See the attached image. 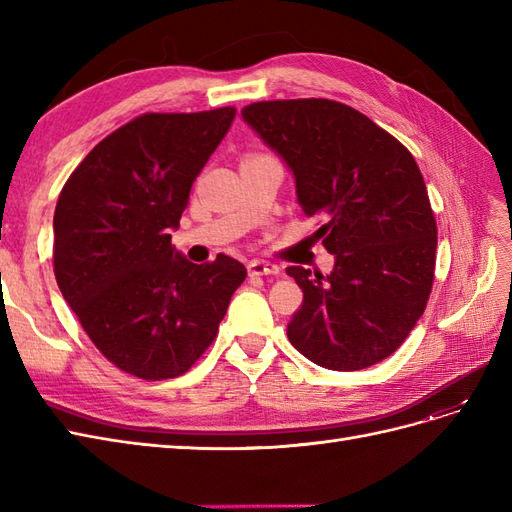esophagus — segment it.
I'll list each match as a JSON object with an SVG mask.
<instances>
[{"label": "esophagus", "instance_id": "1", "mask_svg": "<svg viewBox=\"0 0 512 512\" xmlns=\"http://www.w3.org/2000/svg\"><path fill=\"white\" fill-rule=\"evenodd\" d=\"M247 271H250L252 277H260V275H280V267L273 265V262H265V260H252L247 265Z\"/></svg>", "mask_w": 512, "mask_h": 512}]
</instances>
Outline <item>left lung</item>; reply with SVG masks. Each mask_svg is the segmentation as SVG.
Returning <instances> with one entry per match:
<instances>
[{"instance_id": "left-lung-1", "label": "left lung", "mask_w": 512, "mask_h": 512, "mask_svg": "<svg viewBox=\"0 0 512 512\" xmlns=\"http://www.w3.org/2000/svg\"><path fill=\"white\" fill-rule=\"evenodd\" d=\"M241 117L292 170L301 209L322 220L314 237L335 256L329 275L286 269L303 290L290 344L335 371L380 363L423 316L436 267V218L412 153L324 98L256 102Z\"/></svg>"}]
</instances>
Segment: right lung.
<instances>
[{
  "instance_id": "obj_1",
  "label": "right lung",
  "mask_w": 512,
  "mask_h": 512,
  "mask_svg": "<svg viewBox=\"0 0 512 512\" xmlns=\"http://www.w3.org/2000/svg\"><path fill=\"white\" fill-rule=\"evenodd\" d=\"M237 111L147 113L76 166L53 218L55 280L91 342L143 380L185 374L218 335L239 260L194 265L170 245L192 183Z\"/></svg>"
}]
</instances>
